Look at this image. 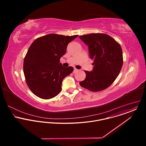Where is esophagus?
Segmentation results:
<instances>
[{
    "label": "esophagus",
    "instance_id": "34e87169",
    "mask_svg": "<svg viewBox=\"0 0 146 146\" xmlns=\"http://www.w3.org/2000/svg\"><path fill=\"white\" fill-rule=\"evenodd\" d=\"M78 71V70L77 68H74V73Z\"/></svg>",
    "mask_w": 146,
    "mask_h": 146
}]
</instances>
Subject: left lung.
I'll list each match as a JSON object with an SVG mask.
<instances>
[{
	"instance_id": "1",
	"label": "left lung",
	"mask_w": 146,
	"mask_h": 146,
	"mask_svg": "<svg viewBox=\"0 0 146 146\" xmlns=\"http://www.w3.org/2000/svg\"><path fill=\"white\" fill-rule=\"evenodd\" d=\"M79 38L88 46L90 58L94 60L93 70L85 71L86 78L80 85L92 92L104 90L113 83L121 70V47L114 39L105 34L92 33Z\"/></svg>"
}]
</instances>
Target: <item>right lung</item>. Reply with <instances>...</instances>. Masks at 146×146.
Listing matches in <instances>:
<instances>
[{
    "mask_svg": "<svg viewBox=\"0 0 146 146\" xmlns=\"http://www.w3.org/2000/svg\"><path fill=\"white\" fill-rule=\"evenodd\" d=\"M78 36L50 34L37 38L31 44L24 58L23 68L26 84L37 97L48 100L61 92L63 79L74 68L63 67L60 60L65 54L68 44Z\"/></svg>",
    "mask_w": 146,
    "mask_h": 146,
    "instance_id": "1",
    "label": "right lung"
}]
</instances>
